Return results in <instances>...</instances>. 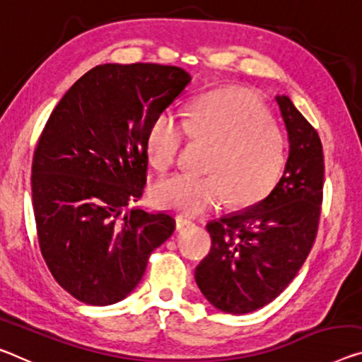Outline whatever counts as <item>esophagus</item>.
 Returning <instances> with one entry per match:
<instances>
[{"label": "esophagus", "instance_id": "obj_1", "mask_svg": "<svg viewBox=\"0 0 362 362\" xmlns=\"http://www.w3.org/2000/svg\"><path fill=\"white\" fill-rule=\"evenodd\" d=\"M176 228L177 230H181V228H185L187 225H192V220L189 218V216H185V215H176Z\"/></svg>", "mask_w": 362, "mask_h": 362}]
</instances>
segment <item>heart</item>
<instances>
[{
    "label": "heart",
    "mask_w": 362,
    "mask_h": 362,
    "mask_svg": "<svg viewBox=\"0 0 362 362\" xmlns=\"http://www.w3.org/2000/svg\"><path fill=\"white\" fill-rule=\"evenodd\" d=\"M215 146L205 176L176 173L153 187L158 207L199 215L228 199L236 207L257 204L276 185L286 158L280 127L259 100L236 90L200 97L186 116L162 111L148 126L147 157L158 171L176 163L187 137Z\"/></svg>",
    "instance_id": "b5f03b06"
}]
</instances>
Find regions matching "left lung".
Instances as JSON below:
<instances>
[{"label": "left lung", "mask_w": 362, "mask_h": 362, "mask_svg": "<svg viewBox=\"0 0 362 362\" xmlns=\"http://www.w3.org/2000/svg\"><path fill=\"white\" fill-rule=\"evenodd\" d=\"M290 139L285 171L252 209L207 225L212 247L197 286L228 314L264 308L293 281L313 249L324 197V152L317 131L288 97H276Z\"/></svg>", "instance_id": "1"}]
</instances>
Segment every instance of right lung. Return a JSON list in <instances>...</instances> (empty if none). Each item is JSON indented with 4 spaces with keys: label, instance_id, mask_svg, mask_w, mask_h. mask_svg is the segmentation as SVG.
<instances>
[{
    "label": "right lung",
    "instance_id": "1",
    "mask_svg": "<svg viewBox=\"0 0 362 362\" xmlns=\"http://www.w3.org/2000/svg\"><path fill=\"white\" fill-rule=\"evenodd\" d=\"M189 82L177 66L100 64L43 127L32 162L38 246L58 285L82 303L124 299L175 231L168 214L123 210L146 186L148 126Z\"/></svg>",
    "mask_w": 362,
    "mask_h": 362
}]
</instances>
